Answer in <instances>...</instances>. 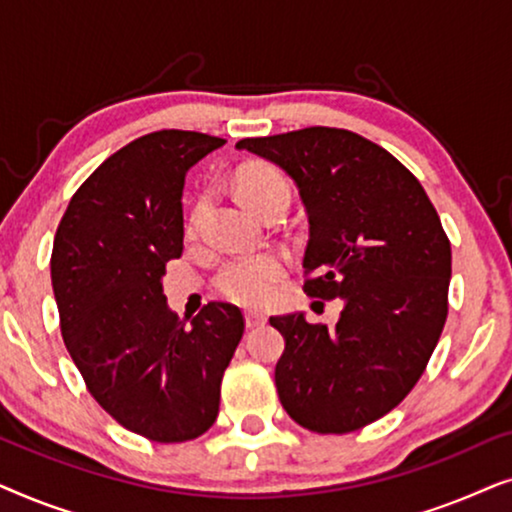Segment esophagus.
I'll return each mask as SVG.
<instances>
[{"instance_id":"1","label":"esophagus","mask_w":512,"mask_h":512,"mask_svg":"<svg viewBox=\"0 0 512 512\" xmlns=\"http://www.w3.org/2000/svg\"><path fill=\"white\" fill-rule=\"evenodd\" d=\"M265 314L261 310H247L244 312V321H247L249 328H256V326H263L265 324Z\"/></svg>"}]
</instances>
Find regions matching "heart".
I'll return each mask as SVG.
<instances>
[{
	"label": "heart",
	"mask_w": 512,
	"mask_h": 512,
	"mask_svg": "<svg viewBox=\"0 0 512 512\" xmlns=\"http://www.w3.org/2000/svg\"><path fill=\"white\" fill-rule=\"evenodd\" d=\"M235 191L244 205L268 200L272 195H289V184L270 165H247L237 172ZM284 275V258L277 254H240L216 272V289L242 305H261L270 300Z\"/></svg>",
	"instance_id": "b5f03b06"
}]
</instances>
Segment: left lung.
Returning <instances> with one entry per match:
<instances>
[{"label": "left lung", "instance_id": "8db88e82", "mask_svg": "<svg viewBox=\"0 0 512 512\" xmlns=\"http://www.w3.org/2000/svg\"><path fill=\"white\" fill-rule=\"evenodd\" d=\"M289 174L310 240L307 296L340 298L338 324L270 317L284 335L279 401L317 433H349L394 410L422 377L447 319L452 251L429 195L389 151L338 128L240 139Z\"/></svg>", "mask_w": 512, "mask_h": 512}]
</instances>
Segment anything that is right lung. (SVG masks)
<instances>
[{
  "mask_svg": "<svg viewBox=\"0 0 512 512\" xmlns=\"http://www.w3.org/2000/svg\"><path fill=\"white\" fill-rule=\"evenodd\" d=\"M226 139L144 135L69 200L51 282L67 352L97 403L156 443H184L219 415L221 377L244 333L240 307L207 303L191 326L170 310L165 263L184 249V179Z\"/></svg>",
  "mask_w": 512,
  "mask_h": 512,
  "instance_id": "right-lung-1",
  "label": "right lung"
}]
</instances>
